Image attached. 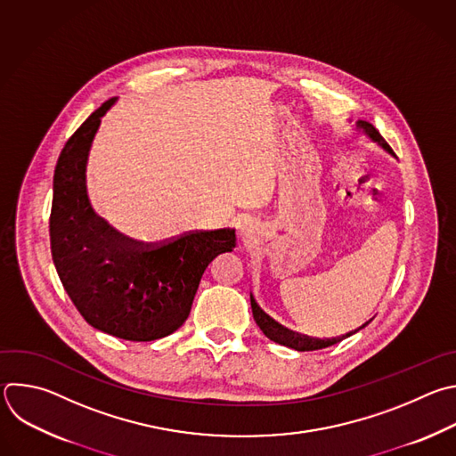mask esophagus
<instances>
[{"instance_id":"obj_1","label":"esophagus","mask_w":456,"mask_h":456,"mask_svg":"<svg viewBox=\"0 0 456 456\" xmlns=\"http://www.w3.org/2000/svg\"><path fill=\"white\" fill-rule=\"evenodd\" d=\"M241 234H243V236H248V234H250V229H248L247 225H243V227H241Z\"/></svg>"}]
</instances>
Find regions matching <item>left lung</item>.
Masks as SVG:
<instances>
[{
  "label": "left lung",
  "instance_id": "obj_1",
  "mask_svg": "<svg viewBox=\"0 0 456 456\" xmlns=\"http://www.w3.org/2000/svg\"><path fill=\"white\" fill-rule=\"evenodd\" d=\"M358 128H363V132L372 139V141H376L381 148H385L388 154H392V156H395L394 154V150L390 148V144L381 137V134L370 125V123H367V121H358ZM250 306H252V315H254V321H256V324L259 326V330L265 333V337H268L272 342H275V344H281V346H286V347H289V349H295V351H317V349H324V347H330V346H335V344H338V342H342L344 338H347V337H351V335H354L356 331H360V330H363L369 322H365L362 328H358V330H354V333L351 331V333H347V335H342V337H337V338H312V337H308V335H298V333H293V331H289V330H286V328H282L281 324H277L273 319H270L259 306H257V302H256V298L252 297V293H250Z\"/></svg>",
  "mask_w": 456,
  "mask_h": 456
}]
</instances>
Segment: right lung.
I'll use <instances>...</instances> for the list:
<instances>
[{
	"mask_svg": "<svg viewBox=\"0 0 456 456\" xmlns=\"http://www.w3.org/2000/svg\"><path fill=\"white\" fill-rule=\"evenodd\" d=\"M98 107L64 144L53 175L52 257L64 289L98 331L151 342L188 319L208 265L236 247L234 229L193 231L163 243L130 240L100 218L87 199L86 163L102 116Z\"/></svg>",
	"mask_w": 456,
	"mask_h": 456,
	"instance_id": "1",
	"label": "right lung"
}]
</instances>
